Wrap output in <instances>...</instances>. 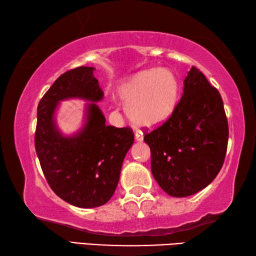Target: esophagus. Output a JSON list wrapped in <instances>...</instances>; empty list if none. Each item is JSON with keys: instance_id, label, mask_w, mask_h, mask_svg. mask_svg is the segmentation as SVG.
<instances>
[{"instance_id": "1", "label": "esophagus", "mask_w": 256, "mask_h": 256, "mask_svg": "<svg viewBox=\"0 0 256 256\" xmlns=\"http://www.w3.org/2000/svg\"><path fill=\"white\" fill-rule=\"evenodd\" d=\"M136 141H142L144 140V134L141 132H136Z\"/></svg>"}]
</instances>
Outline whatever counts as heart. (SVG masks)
<instances>
[{
  "label": "heart",
  "instance_id": "b5f03b06",
  "mask_svg": "<svg viewBox=\"0 0 256 256\" xmlns=\"http://www.w3.org/2000/svg\"><path fill=\"white\" fill-rule=\"evenodd\" d=\"M118 94L134 122L142 126H157L175 110L178 82L170 70L149 68L124 82Z\"/></svg>",
  "mask_w": 256,
  "mask_h": 256
}]
</instances>
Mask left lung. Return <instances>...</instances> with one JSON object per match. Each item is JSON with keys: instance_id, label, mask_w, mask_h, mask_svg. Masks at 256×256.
I'll list each match as a JSON object with an SVG mask.
<instances>
[{"instance_id": "1", "label": "left lung", "mask_w": 256, "mask_h": 256, "mask_svg": "<svg viewBox=\"0 0 256 256\" xmlns=\"http://www.w3.org/2000/svg\"><path fill=\"white\" fill-rule=\"evenodd\" d=\"M222 98L198 68L184 80V94L170 118L144 140L151 151V172L170 196L184 198L206 188L222 170L228 146Z\"/></svg>"}]
</instances>
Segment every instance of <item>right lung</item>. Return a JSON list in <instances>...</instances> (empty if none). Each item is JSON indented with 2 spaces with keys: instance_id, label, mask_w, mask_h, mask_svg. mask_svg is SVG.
Masks as SVG:
<instances>
[{
  "instance_id": "obj_1",
  "label": "right lung",
  "mask_w": 256,
  "mask_h": 256,
  "mask_svg": "<svg viewBox=\"0 0 256 256\" xmlns=\"http://www.w3.org/2000/svg\"><path fill=\"white\" fill-rule=\"evenodd\" d=\"M94 68L79 66L60 76L37 108L34 148L47 183L56 196L72 206L96 208L110 200L118 186L125 154L134 142L133 130L106 125L102 112L89 104L82 132L64 138L53 114L60 100L72 97L100 100L104 96Z\"/></svg>"
}]
</instances>
